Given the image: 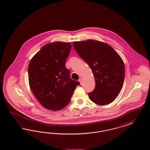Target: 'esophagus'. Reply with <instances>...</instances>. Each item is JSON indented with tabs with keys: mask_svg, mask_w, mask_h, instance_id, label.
<instances>
[{
	"mask_svg": "<svg viewBox=\"0 0 150 150\" xmlns=\"http://www.w3.org/2000/svg\"><path fill=\"white\" fill-rule=\"evenodd\" d=\"M79 81L80 82V84H82V83H83V79H82L81 78L79 79Z\"/></svg>",
	"mask_w": 150,
	"mask_h": 150,
	"instance_id": "34e87169",
	"label": "esophagus"
}]
</instances>
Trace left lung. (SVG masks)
I'll return each mask as SVG.
<instances>
[{
  "label": "left lung",
  "mask_w": 150,
  "mask_h": 150,
  "mask_svg": "<svg viewBox=\"0 0 150 150\" xmlns=\"http://www.w3.org/2000/svg\"><path fill=\"white\" fill-rule=\"evenodd\" d=\"M72 45L93 72L96 86L88 93L89 99L98 105L113 102L124 80L125 67L121 57L107 43L95 40L74 42Z\"/></svg>",
  "instance_id": "1"
}]
</instances>
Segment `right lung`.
Segmentation results:
<instances>
[{
    "mask_svg": "<svg viewBox=\"0 0 150 150\" xmlns=\"http://www.w3.org/2000/svg\"><path fill=\"white\" fill-rule=\"evenodd\" d=\"M71 44L56 42L44 45L31 58L28 66L30 87L47 109L60 110L70 102L78 81L72 80L65 66Z\"/></svg>",
    "mask_w": 150,
    "mask_h": 150,
    "instance_id": "1",
    "label": "right lung"
}]
</instances>
